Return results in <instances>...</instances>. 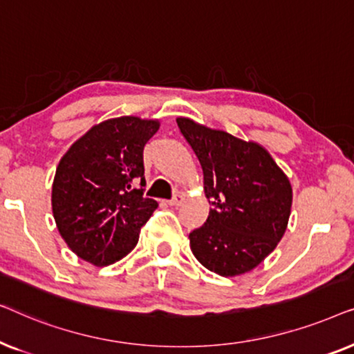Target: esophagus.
<instances>
[{
  "mask_svg": "<svg viewBox=\"0 0 354 354\" xmlns=\"http://www.w3.org/2000/svg\"><path fill=\"white\" fill-rule=\"evenodd\" d=\"M183 200H185V195H182V193H176V195H174L167 203L171 206H180L182 203H183Z\"/></svg>",
  "mask_w": 354,
  "mask_h": 354,
  "instance_id": "1",
  "label": "esophagus"
}]
</instances>
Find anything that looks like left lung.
Instances as JSON below:
<instances>
[{
  "label": "left lung",
  "mask_w": 354,
  "mask_h": 354,
  "mask_svg": "<svg viewBox=\"0 0 354 354\" xmlns=\"http://www.w3.org/2000/svg\"><path fill=\"white\" fill-rule=\"evenodd\" d=\"M177 125L201 164L212 205L205 224L188 235L193 254L222 277L250 272L287 230L292 185L261 145L187 118Z\"/></svg>",
  "instance_id": "1"
}]
</instances>
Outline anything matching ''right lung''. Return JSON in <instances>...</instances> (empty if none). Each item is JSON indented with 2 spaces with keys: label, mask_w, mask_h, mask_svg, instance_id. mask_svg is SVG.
Returning <instances> with one entry per match:
<instances>
[{
  "label": "right lung",
  "mask_w": 354,
  "mask_h": 354,
  "mask_svg": "<svg viewBox=\"0 0 354 354\" xmlns=\"http://www.w3.org/2000/svg\"><path fill=\"white\" fill-rule=\"evenodd\" d=\"M158 120L122 115L93 125L56 169L51 205L67 246L95 266L135 248L158 203L143 196V148Z\"/></svg>",
  "instance_id": "add662e5"
}]
</instances>
